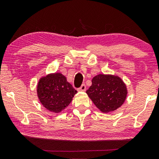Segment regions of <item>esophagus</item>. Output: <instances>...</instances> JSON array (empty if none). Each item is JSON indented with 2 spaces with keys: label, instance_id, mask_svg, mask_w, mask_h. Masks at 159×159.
Segmentation results:
<instances>
[{
  "label": "esophagus",
  "instance_id": "obj_1",
  "mask_svg": "<svg viewBox=\"0 0 159 159\" xmlns=\"http://www.w3.org/2000/svg\"><path fill=\"white\" fill-rule=\"evenodd\" d=\"M78 90L81 91V92H84V91H85V90H86V86H85V84H82V86L80 87V88L79 89H78Z\"/></svg>",
  "mask_w": 159,
  "mask_h": 159
}]
</instances>
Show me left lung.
<instances>
[{
	"label": "left lung",
	"instance_id": "left-lung-1",
	"mask_svg": "<svg viewBox=\"0 0 159 159\" xmlns=\"http://www.w3.org/2000/svg\"><path fill=\"white\" fill-rule=\"evenodd\" d=\"M126 84L113 75H98L92 79L86 93L95 106L103 113H109L121 107L127 95Z\"/></svg>",
	"mask_w": 159,
	"mask_h": 159
}]
</instances>
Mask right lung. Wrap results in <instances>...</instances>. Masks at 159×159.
<instances>
[{"label":"right lung","mask_w":159,"mask_h":159,"mask_svg":"<svg viewBox=\"0 0 159 159\" xmlns=\"http://www.w3.org/2000/svg\"><path fill=\"white\" fill-rule=\"evenodd\" d=\"M77 90L60 72L48 74L39 80L37 94L39 101L50 111L60 113L72 101Z\"/></svg>","instance_id":"obj_1"}]
</instances>
